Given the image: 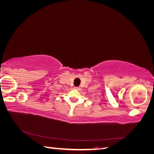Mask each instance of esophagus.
<instances>
[{
  "label": "esophagus",
  "instance_id": "34e87169",
  "mask_svg": "<svg viewBox=\"0 0 154 154\" xmlns=\"http://www.w3.org/2000/svg\"><path fill=\"white\" fill-rule=\"evenodd\" d=\"M74 89H75V90H80V87H74Z\"/></svg>",
  "mask_w": 154,
  "mask_h": 154
}]
</instances>
